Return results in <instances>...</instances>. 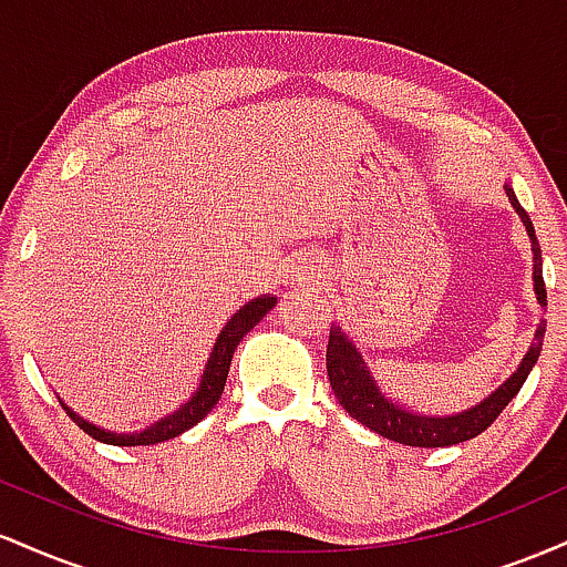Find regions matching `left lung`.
Returning <instances> with one entry per match:
<instances>
[{"label": "left lung", "instance_id": "1", "mask_svg": "<svg viewBox=\"0 0 567 567\" xmlns=\"http://www.w3.org/2000/svg\"><path fill=\"white\" fill-rule=\"evenodd\" d=\"M506 197L517 210V216L523 218L525 229H528L533 239V282H536V296L538 303L546 306V285H544V271H542V245H538L536 231H533L530 216L523 210L517 197L509 186H506ZM546 333V322L542 320L533 338L528 354H525L523 365L517 368V373L512 375L504 386H498L496 392L487 396L485 402L474 405L472 410H464L458 415H445V419H429V415H413L405 408H400L396 402L386 400L375 386L373 375L365 362H362L360 351L351 347V341L341 333V328H330L328 338V379L333 386L336 400L341 402V408L347 410L351 419L360 421L362 426L373 429L381 437L402 442V445L413 447H445L455 445V442H466L477 434H483L493 421L498 419L501 410L512 402V396L523 389L525 379L536 365L538 354H542V343Z\"/></svg>", "mask_w": 567, "mask_h": 567}]
</instances>
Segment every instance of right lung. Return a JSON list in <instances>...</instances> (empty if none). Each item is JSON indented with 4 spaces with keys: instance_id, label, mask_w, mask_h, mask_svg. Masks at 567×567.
I'll use <instances>...</instances> for the list:
<instances>
[{
    "instance_id": "right-lung-1",
    "label": "right lung",
    "mask_w": 567,
    "mask_h": 567,
    "mask_svg": "<svg viewBox=\"0 0 567 567\" xmlns=\"http://www.w3.org/2000/svg\"><path fill=\"white\" fill-rule=\"evenodd\" d=\"M275 303H277V298L264 296V298H256V301L243 306V309L231 317L229 324L220 330L216 347H213L210 360H207L205 373H202L199 389L194 392L192 400L175 410L173 415H167V419H162V421H157V424L143 429V432H135V434L106 432V429H97L93 424H87V421L80 419V415H76L74 410H69L66 405H63V410H66L69 419L74 421V424L80 426L84 434H90V437L97 442H106V445H122V447L125 445H157V442L178 437V434H184L186 429L199 424V421L218 405L220 394H224L226 379H229V365H231L234 349L239 347V341H243L245 333H250V330L256 328V324L261 322L266 315H269L271 306Z\"/></svg>"
}]
</instances>
